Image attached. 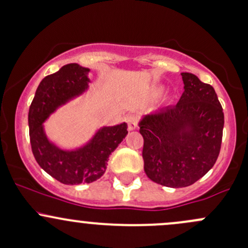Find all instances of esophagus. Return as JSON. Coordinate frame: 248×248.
Instances as JSON below:
<instances>
[{
	"mask_svg": "<svg viewBox=\"0 0 248 248\" xmlns=\"http://www.w3.org/2000/svg\"><path fill=\"white\" fill-rule=\"evenodd\" d=\"M127 124H128L129 131H134L138 127V116L137 115H129L127 117Z\"/></svg>",
	"mask_w": 248,
	"mask_h": 248,
	"instance_id": "1",
	"label": "esophagus"
}]
</instances>
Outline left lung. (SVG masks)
<instances>
[{
  "mask_svg": "<svg viewBox=\"0 0 248 248\" xmlns=\"http://www.w3.org/2000/svg\"><path fill=\"white\" fill-rule=\"evenodd\" d=\"M184 93L174 106L140 121L144 170L151 181L169 187L189 186L204 176L222 142V106L210 84L182 72Z\"/></svg>",
  "mask_w": 248,
  "mask_h": 248,
  "instance_id": "1",
  "label": "left lung"
}]
</instances>
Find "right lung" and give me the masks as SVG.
<instances>
[{
	"instance_id": "obj_1",
	"label": "right lung",
	"mask_w": 248,
	"mask_h": 248,
	"mask_svg": "<svg viewBox=\"0 0 248 248\" xmlns=\"http://www.w3.org/2000/svg\"><path fill=\"white\" fill-rule=\"evenodd\" d=\"M88 72L89 69L72 62L46 76L39 84L28 111L30 140L36 163L49 176L67 186L91 183L103 176L109 155L128 133L127 124L104 127L89 144L70 152L48 141L41 124L61 104L87 89Z\"/></svg>"
}]
</instances>
